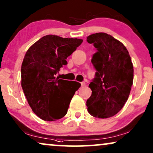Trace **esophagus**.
<instances>
[{
    "label": "esophagus",
    "instance_id": "34e87169",
    "mask_svg": "<svg viewBox=\"0 0 153 153\" xmlns=\"http://www.w3.org/2000/svg\"><path fill=\"white\" fill-rule=\"evenodd\" d=\"M84 86H85V82H81V87H84Z\"/></svg>",
    "mask_w": 153,
    "mask_h": 153
}]
</instances>
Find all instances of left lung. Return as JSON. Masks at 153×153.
Masks as SVG:
<instances>
[{"label":"left lung","mask_w":153,"mask_h":153,"mask_svg":"<svg viewBox=\"0 0 153 153\" xmlns=\"http://www.w3.org/2000/svg\"><path fill=\"white\" fill-rule=\"evenodd\" d=\"M97 52L91 63L97 72L89 85L91 97L87 106L91 115L113 117L123 108L129 97L134 79V67L129 52L120 41L105 33L87 36Z\"/></svg>","instance_id":"obj_1"}]
</instances>
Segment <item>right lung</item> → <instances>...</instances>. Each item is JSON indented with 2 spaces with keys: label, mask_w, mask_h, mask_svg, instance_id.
Wrapping results in <instances>:
<instances>
[{
  "label": "right lung",
  "mask_w": 153,
  "mask_h": 153,
  "mask_svg": "<svg viewBox=\"0 0 153 153\" xmlns=\"http://www.w3.org/2000/svg\"><path fill=\"white\" fill-rule=\"evenodd\" d=\"M83 40L47 35L33 44L21 68L22 87L33 112L45 121L64 117L80 84L59 79L55 75Z\"/></svg>",
  "instance_id": "1"
}]
</instances>
